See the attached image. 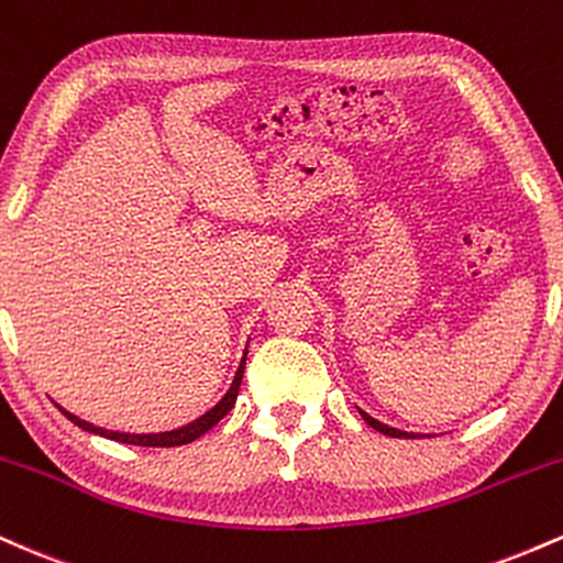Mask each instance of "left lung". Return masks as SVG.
<instances>
[{
    "mask_svg": "<svg viewBox=\"0 0 563 563\" xmlns=\"http://www.w3.org/2000/svg\"><path fill=\"white\" fill-rule=\"evenodd\" d=\"M360 416L365 418V423H367V426H373V429L380 431V434H386V437H397V439H412V437H416V434H407V431L391 429V426H386V423L376 421V418H371V416H367V412H363V410H360Z\"/></svg>",
    "mask_w": 563,
    "mask_h": 563,
    "instance_id": "1",
    "label": "left lung"
}]
</instances>
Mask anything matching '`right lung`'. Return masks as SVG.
Listing matches in <instances>:
<instances>
[{
	"instance_id": "add662e5",
	"label": "right lung",
	"mask_w": 563,
	"mask_h": 563,
	"mask_svg": "<svg viewBox=\"0 0 563 563\" xmlns=\"http://www.w3.org/2000/svg\"><path fill=\"white\" fill-rule=\"evenodd\" d=\"M243 371H245V357L241 360V367H238L235 378H232V386L228 389L219 402L211 407L209 412H203V416L196 418L192 423L183 426V429H174V431H161V434H124V431H108V429H100V426H92L87 421H81V418H76L74 412L63 410V416L68 418L70 423H76L79 429L84 431H92V434H100L106 439H113V442H121V444H140V448H179V444H190L196 442L200 434H206V431L211 429V426H217L222 421L224 416L232 410V405H235L238 399V389H241V380H243Z\"/></svg>"
}]
</instances>
